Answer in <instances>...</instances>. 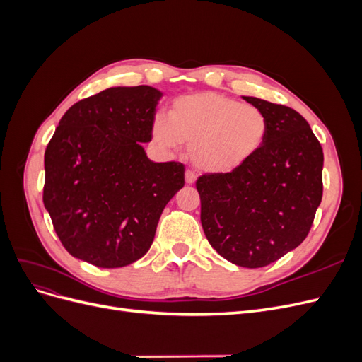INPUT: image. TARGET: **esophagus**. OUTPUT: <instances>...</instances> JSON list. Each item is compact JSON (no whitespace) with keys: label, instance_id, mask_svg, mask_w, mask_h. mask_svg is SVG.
I'll list each match as a JSON object with an SVG mask.
<instances>
[{"label":"esophagus","instance_id":"34e87169","mask_svg":"<svg viewBox=\"0 0 362 362\" xmlns=\"http://www.w3.org/2000/svg\"><path fill=\"white\" fill-rule=\"evenodd\" d=\"M196 181V173L193 170H187L185 172V182L187 184H193Z\"/></svg>","mask_w":362,"mask_h":362}]
</instances>
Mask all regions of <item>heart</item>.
I'll return each instance as SVG.
<instances>
[{
    "instance_id": "1",
    "label": "heart",
    "mask_w": 362,
    "mask_h": 362,
    "mask_svg": "<svg viewBox=\"0 0 362 362\" xmlns=\"http://www.w3.org/2000/svg\"><path fill=\"white\" fill-rule=\"evenodd\" d=\"M152 133L166 148L189 145V156L199 169L226 173L243 166L264 145L269 120L255 105L202 92L175 100L169 120L157 116Z\"/></svg>"
}]
</instances>
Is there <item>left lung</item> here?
<instances>
[{
    "label": "left lung",
    "instance_id": "8db88e82",
    "mask_svg": "<svg viewBox=\"0 0 362 362\" xmlns=\"http://www.w3.org/2000/svg\"><path fill=\"white\" fill-rule=\"evenodd\" d=\"M264 112L269 133L257 154L196 181L201 223L225 259L247 269L278 261L308 235L323 194V149L293 108L243 96Z\"/></svg>",
    "mask_w": 362,
    "mask_h": 362
}]
</instances>
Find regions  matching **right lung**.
Returning <instances> with one entry per match:
<instances>
[{
	"instance_id": "right-lung-1",
	"label": "right lung",
	"mask_w": 362,
	"mask_h": 362,
	"mask_svg": "<svg viewBox=\"0 0 362 362\" xmlns=\"http://www.w3.org/2000/svg\"><path fill=\"white\" fill-rule=\"evenodd\" d=\"M161 92L110 87L75 103L45 151L43 205L75 258L116 269L144 257L166 204L184 187V164L151 161Z\"/></svg>"
}]
</instances>
